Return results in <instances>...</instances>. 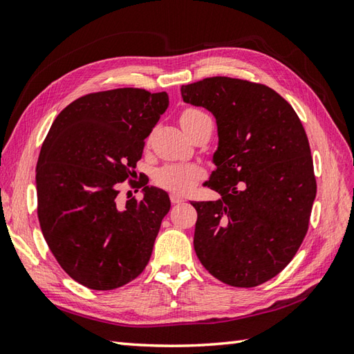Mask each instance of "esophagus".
<instances>
[{
    "instance_id": "esophagus-1",
    "label": "esophagus",
    "mask_w": 354,
    "mask_h": 354,
    "mask_svg": "<svg viewBox=\"0 0 354 354\" xmlns=\"http://www.w3.org/2000/svg\"><path fill=\"white\" fill-rule=\"evenodd\" d=\"M170 201H171V204L175 205V204H179V202H183V198L179 196L178 193H170Z\"/></svg>"
}]
</instances>
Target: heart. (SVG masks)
Masks as SVG:
<instances>
[{
	"mask_svg": "<svg viewBox=\"0 0 354 354\" xmlns=\"http://www.w3.org/2000/svg\"><path fill=\"white\" fill-rule=\"evenodd\" d=\"M205 120H209V117L199 108H185L181 114H179V123H181L185 132L192 131L194 126L205 122ZM201 176L202 170L196 167V165L176 164L167 165V167L158 171L155 176V183L162 187V189L183 193L185 190H189Z\"/></svg>",
	"mask_w": 354,
	"mask_h": 354,
	"instance_id": "obj_1",
	"label": "heart"
}]
</instances>
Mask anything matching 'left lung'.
Listing matches in <instances>:
<instances>
[{"mask_svg":"<svg viewBox=\"0 0 354 354\" xmlns=\"http://www.w3.org/2000/svg\"><path fill=\"white\" fill-rule=\"evenodd\" d=\"M185 103L216 118V170L205 183L221 199L192 202L194 251L209 274L255 288L295 257L309 230L317 179L297 112L266 85L207 77L181 86Z\"/></svg>","mask_w":354,"mask_h":354,"instance_id":"left-lung-1","label":"left lung"}]
</instances>
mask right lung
<instances>
[{
    "label": "right lung",
    "mask_w": 354,
    "mask_h": 354,
    "mask_svg": "<svg viewBox=\"0 0 354 354\" xmlns=\"http://www.w3.org/2000/svg\"><path fill=\"white\" fill-rule=\"evenodd\" d=\"M167 106V93H91L70 103L44 140L36 165L37 219L59 265L89 289L122 288L152 255L169 194L145 185L141 201L120 205L117 196L120 184L137 176L145 140Z\"/></svg>",
    "instance_id": "right-lung-1"
}]
</instances>
